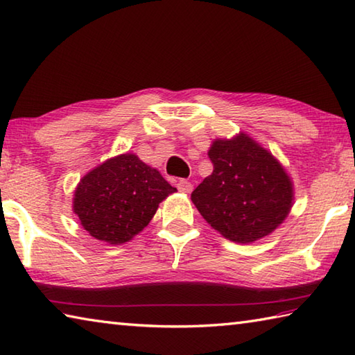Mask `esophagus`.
<instances>
[{"mask_svg": "<svg viewBox=\"0 0 355 355\" xmlns=\"http://www.w3.org/2000/svg\"><path fill=\"white\" fill-rule=\"evenodd\" d=\"M177 188H178V191H182V192H186V194H189V192L192 191V184L188 182V180H178V182H177Z\"/></svg>", "mask_w": 355, "mask_h": 355, "instance_id": "1", "label": "esophagus"}]
</instances>
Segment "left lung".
I'll list each match as a JSON object with an SVG mask.
<instances>
[{
    "label": "left lung",
    "instance_id": "1",
    "mask_svg": "<svg viewBox=\"0 0 355 355\" xmlns=\"http://www.w3.org/2000/svg\"><path fill=\"white\" fill-rule=\"evenodd\" d=\"M208 155L214 169L192 191L191 200L212 228L230 241L248 243L282 223L293 189L272 153L241 133L214 141Z\"/></svg>",
    "mask_w": 355,
    "mask_h": 355
}]
</instances>
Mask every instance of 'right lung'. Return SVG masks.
Returning <instances> with one entry per match:
<instances>
[{"mask_svg": "<svg viewBox=\"0 0 355 355\" xmlns=\"http://www.w3.org/2000/svg\"><path fill=\"white\" fill-rule=\"evenodd\" d=\"M175 191L157 169L137 155L124 153L80 180L74 212L96 239L118 245L147 227L158 205Z\"/></svg>", "mask_w": 355, "mask_h": 355, "instance_id": "obj_1", "label": "right lung"}]
</instances>
